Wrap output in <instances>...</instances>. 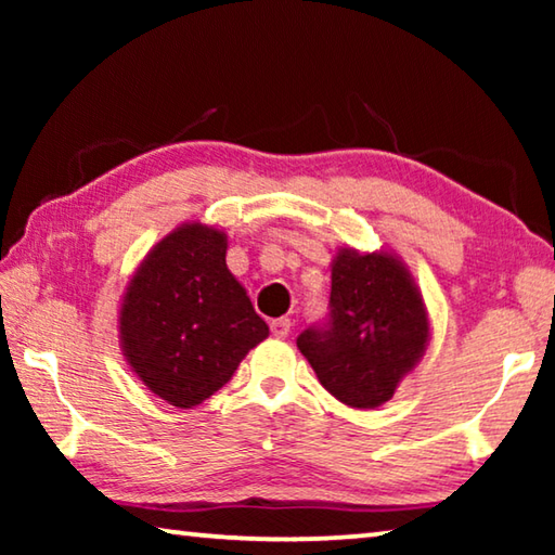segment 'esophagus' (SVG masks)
Listing matches in <instances>:
<instances>
[{"mask_svg": "<svg viewBox=\"0 0 555 555\" xmlns=\"http://www.w3.org/2000/svg\"><path fill=\"white\" fill-rule=\"evenodd\" d=\"M291 333V321L288 318H276V321H271V335L274 337H286Z\"/></svg>", "mask_w": 555, "mask_h": 555, "instance_id": "34e87169", "label": "esophagus"}]
</instances>
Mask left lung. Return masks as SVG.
Wrapping results in <instances>:
<instances>
[{"label": "left lung", "instance_id": "obj_1", "mask_svg": "<svg viewBox=\"0 0 555 555\" xmlns=\"http://www.w3.org/2000/svg\"><path fill=\"white\" fill-rule=\"evenodd\" d=\"M331 325L298 335L318 382L350 409H377L430 343L421 288L391 249L343 247L331 264Z\"/></svg>", "mask_w": 555, "mask_h": 555}]
</instances>
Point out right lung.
I'll return each mask as SVG.
<instances>
[{
	"instance_id": "add662e5",
	"label": "right lung",
	"mask_w": 555,
	"mask_h": 555,
	"mask_svg": "<svg viewBox=\"0 0 555 555\" xmlns=\"http://www.w3.org/2000/svg\"><path fill=\"white\" fill-rule=\"evenodd\" d=\"M224 257V230L181 222L146 251L119 300L117 335L129 370L176 409L201 406L269 337Z\"/></svg>"
}]
</instances>
